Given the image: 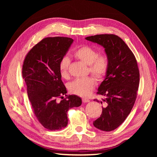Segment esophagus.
<instances>
[{"mask_svg": "<svg viewBox=\"0 0 157 157\" xmlns=\"http://www.w3.org/2000/svg\"><path fill=\"white\" fill-rule=\"evenodd\" d=\"M82 102L83 103H87V102H89L90 101V100L88 99H86V98H82Z\"/></svg>", "mask_w": 157, "mask_h": 157, "instance_id": "esophagus-1", "label": "esophagus"}]
</instances>
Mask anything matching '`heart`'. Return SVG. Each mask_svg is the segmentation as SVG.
<instances>
[{
  "instance_id": "1",
  "label": "heart",
  "mask_w": 157,
  "mask_h": 157,
  "mask_svg": "<svg viewBox=\"0 0 157 157\" xmlns=\"http://www.w3.org/2000/svg\"><path fill=\"white\" fill-rule=\"evenodd\" d=\"M73 56L88 65V71L99 81L105 78L109 67V59L106 54H99L96 49L90 46L80 45L74 50ZM70 64L71 60L67 56L61 58L59 67L62 78L67 79L69 77ZM95 84L94 78L87 77L73 80L68 84L67 88L71 93L86 98L91 94Z\"/></svg>"
}]
</instances>
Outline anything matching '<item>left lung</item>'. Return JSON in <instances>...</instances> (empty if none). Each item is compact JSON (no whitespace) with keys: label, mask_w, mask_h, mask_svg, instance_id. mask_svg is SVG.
Segmentation results:
<instances>
[{"label":"left lung","mask_w":157,"mask_h":157,"mask_svg":"<svg viewBox=\"0 0 157 157\" xmlns=\"http://www.w3.org/2000/svg\"><path fill=\"white\" fill-rule=\"evenodd\" d=\"M85 39L102 46L109 57L108 73L97 92L105 98L94 99L103 105L102 113L93 124L99 130L110 132L125 121L135 103L140 84L137 60L117 35H96Z\"/></svg>","instance_id":"8db88e82"}]
</instances>
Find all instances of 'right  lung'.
<instances>
[{
    "mask_svg": "<svg viewBox=\"0 0 157 157\" xmlns=\"http://www.w3.org/2000/svg\"><path fill=\"white\" fill-rule=\"evenodd\" d=\"M73 42L68 37L44 38L33 47L23 61L22 77L33 112L49 130L67 126L69 109L82 104L81 98L76 95H69L59 103L56 100L67 94L59 66Z\"/></svg>",
    "mask_w": 157,
    "mask_h": 157,
    "instance_id": "1",
    "label": "right lung"
}]
</instances>
